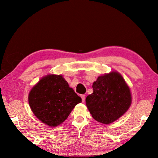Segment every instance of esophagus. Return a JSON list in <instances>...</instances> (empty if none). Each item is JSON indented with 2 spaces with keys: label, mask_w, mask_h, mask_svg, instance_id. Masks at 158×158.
<instances>
[{
  "label": "esophagus",
  "mask_w": 158,
  "mask_h": 158,
  "mask_svg": "<svg viewBox=\"0 0 158 158\" xmlns=\"http://www.w3.org/2000/svg\"><path fill=\"white\" fill-rule=\"evenodd\" d=\"M81 99H82V102H84L85 100V95L82 94V95H81Z\"/></svg>",
  "instance_id": "obj_1"
}]
</instances>
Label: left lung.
<instances>
[{
	"label": "left lung",
	"mask_w": 158,
	"mask_h": 158,
	"mask_svg": "<svg viewBox=\"0 0 158 158\" xmlns=\"http://www.w3.org/2000/svg\"><path fill=\"white\" fill-rule=\"evenodd\" d=\"M92 88L93 93L87 96L85 102L97 122L103 124L115 122L131 105L130 88L119 73L113 71L98 77Z\"/></svg>",
	"instance_id": "8db88e82"
}]
</instances>
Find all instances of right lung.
I'll list each match as a JSON object with an SVG mask.
<instances>
[{"mask_svg":"<svg viewBox=\"0 0 158 158\" xmlns=\"http://www.w3.org/2000/svg\"><path fill=\"white\" fill-rule=\"evenodd\" d=\"M81 97L70 88L62 75H48L33 87L28 95L32 111L37 118L51 127L63 123Z\"/></svg>","mask_w":158,"mask_h":158,"instance_id":"1","label":"right lung"}]
</instances>
